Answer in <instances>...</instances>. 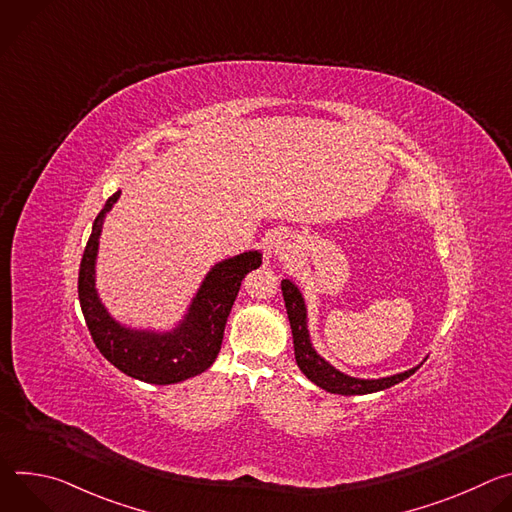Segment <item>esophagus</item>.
Wrapping results in <instances>:
<instances>
[{"label":"esophagus","mask_w":512,"mask_h":512,"mask_svg":"<svg viewBox=\"0 0 512 512\" xmlns=\"http://www.w3.org/2000/svg\"><path fill=\"white\" fill-rule=\"evenodd\" d=\"M296 249V237L291 235H279L277 241H275V253L279 257H287L289 253H294Z\"/></svg>","instance_id":"obj_1"}]
</instances>
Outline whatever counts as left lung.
Instances as JSON below:
<instances>
[{
	"mask_svg": "<svg viewBox=\"0 0 512 512\" xmlns=\"http://www.w3.org/2000/svg\"><path fill=\"white\" fill-rule=\"evenodd\" d=\"M281 291H283V302H285L291 334H294L296 362H298L300 371L318 387H322L330 393H338V395H367V393H377V391L389 389V387L405 381L419 369L417 367V369L405 371L401 375L373 379V381L342 375L340 371L330 367V364L322 356H318L316 350L312 348L308 328H306V306H304V300H302V294L298 291V287L289 279H283Z\"/></svg>",
	"mask_w": 512,
	"mask_h": 512,
	"instance_id": "1",
	"label": "left lung"
}]
</instances>
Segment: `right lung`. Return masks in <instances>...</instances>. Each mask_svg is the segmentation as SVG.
I'll list each match as a JSON object with an SVG mask.
<instances>
[{
  "label": "right lung",
  "instance_id": "1",
  "mask_svg": "<svg viewBox=\"0 0 512 512\" xmlns=\"http://www.w3.org/2000/svg\"><path fill=\"white\" fill-rule=\"evenodd\" d=\"M115 192L97 214L79 269L81 310L99 352L127 377L154 385H172L204 373L221 350L227 318L245 275L261 265V253L249 251L218 263L204 279L186 320L172 334L133 332L119 326L101 306L95 291V257L103 218L117 202Z\"/></svg>",
  "mask_w": 512,
  "mask_h": 512
}]
</instances>
